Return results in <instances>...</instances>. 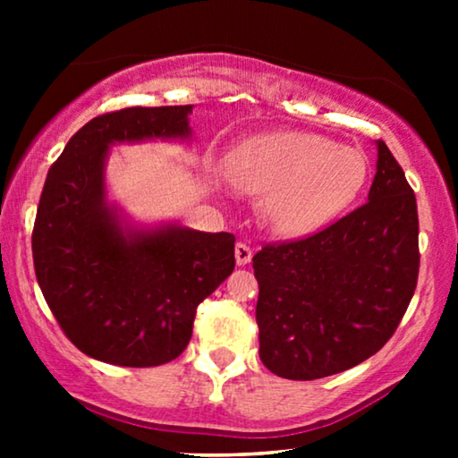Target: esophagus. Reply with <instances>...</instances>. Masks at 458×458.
I'll use <instances>...</instances> for the list:
<instances>
[{
  "instance_id": "esophagus-1",
  "label": "esophagus",
  "mask_w": 458,
  "mask_h": 458,
  "mask_svg": "<svg viewBox=\"0 0 458 458\" xmlns=\"http://www.w3.org/2000/svg\"><path fill=\"white\" fill-rule=\"evenodd\" d=\"M235 260H237V265H240V267L248 265V262L252 260V248L246 246V243H237V246H235Z\"/></svg>"
}]
</instances>
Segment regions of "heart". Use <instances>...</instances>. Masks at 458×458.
<instances>
[{"label":"heart","instance_id":"obj_1","mask_svg":"<svg viewBox=\"0 0 458 458\" xmlns=\"http://www.w3.org/2000/svg\"><path fill=\"white\" fill-rule=\"evenodd\" d=\"M369 174L359 148L306 131H275L227 154L237 190L262 196V218L279 235H306L334 221L359 198Z\"/></svg>","mask_w":458,"mask_h":458}]
</instances>
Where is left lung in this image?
Returning a JSON list of instances; mask_svg holds the SVG:
<instances>
[{
  "label": "left lung",
  "instance_id": "1",
  "mask_svg": "<svg viewBox=\"0 0 458 458\" xmlns=\"http://www.w3.org/2000/svg\"><path fill=\"white\" fill-rule=\"evenodd\" d=\"M367 204L300 242L254 256L260 360L321 379L373 356L404 317L419 275L417 199L384 141Z\"/></svg>",
  "mask_w": 458,
  "mask_h": 458
}]
</instances>
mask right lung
Listing matches in <instances>:
<instances>
[{"mask_svg": "<svg viewBox=\"0 0 458 458\" xmlns=\"http://www.w3.org/2000/svg\"><path fill=\"white\" fill-rule=\"evenodd\" d=\"M193 106L96 116L49 168L33 231L43 298L74 346L118 367H156L191 340L199 302L235 268V237L179 221L137 223L108 196L112 146L193 141Z\"/></svg>", "mask_w": 458, "mask_h": 458, "instance_id": "add662e5", "label": "right lung"}]
</instances>
